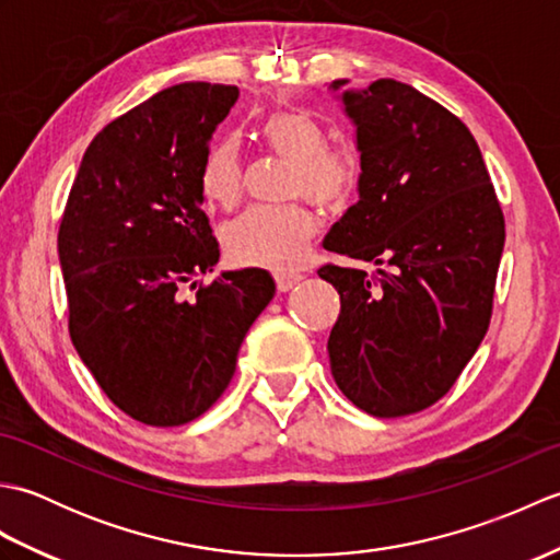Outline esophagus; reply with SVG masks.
<instances>
[{
	"instance_id": "obj_1",
	"label": "esophagus",
	"mask_w": 560,
	"mask_h": 560,
	"mask_svg": "<svg viewBox=\"0 0 560 560\" xmlns=\"http://www.w3.org/2000/svg\"><path fill=\"white\" fill-rule=\"evenodd\" d=\"M301 279H303L301 273H277V277H273V281H277V291L279 293H289Z\"/></svg>"
}]
</instances>
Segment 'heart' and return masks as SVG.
<instances>
[{
    "instance_id": "b5f03b06",
    "label": "heart",
    "mask_w": 560,
    "mask_h": 560,
    "mask_svg": "<svg viewBox=\"0 0 560 560\" xmlns=\"http://www.w3.org/2000/svg\"><path fill=\"white\" fill-rule=\"evenodd\" d=\"M269 149L293 163L291 197H305L323 209H339L361 180L355 151L327 149V135L311 115L273 113L261 127ZM205 189L211 199L231 207L243 192V156L233 139L211 149L205 165ZM317 219L305 207H255L225 225V253L243 267L291 271L311 253Z\"/></svg>"
}]
</instances>
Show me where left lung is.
Here are the masks:
<instances>
[{"instance_id": "8db88e82", "label": "left lung", "mask_w": 560, "mask_h": 560, "mask_svg": "<svg viewBox=\"0 0 560 560\" xmlns=\"http://www.w3.org/2000/svg\"><path fill=\"white\" fill-rule=\"evenodd\" d=\"M355 129L359 201L331 225V253L383 265H327L339 291L331 375L355 407L395 419L455 385L491 323L505 221L477 139L409 83H329Z\"/></svg>"}]
</instances>
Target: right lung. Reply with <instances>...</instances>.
I'll use <instances>...</instances> for the list:
<instances>
[{
	"mask_svg": "<svg viewBox=\"0 0 560 560\" xmlns=\"http://www.w3.org/2000/svg\"><path fill=\"white\" fill-rule=\"evenodd\" d=\"M235 101V86L187 81L117 117L83 153L59 223L71 341L115 407L147 425L195 421L223 395L277 291L255 267L183 291L221 255L205 165Z\"/></svg>",
	"mask_w": 560,
	"mask_h": 560,
	"instance_id": "1",
	"label": "right lung"
}]
</instances>
